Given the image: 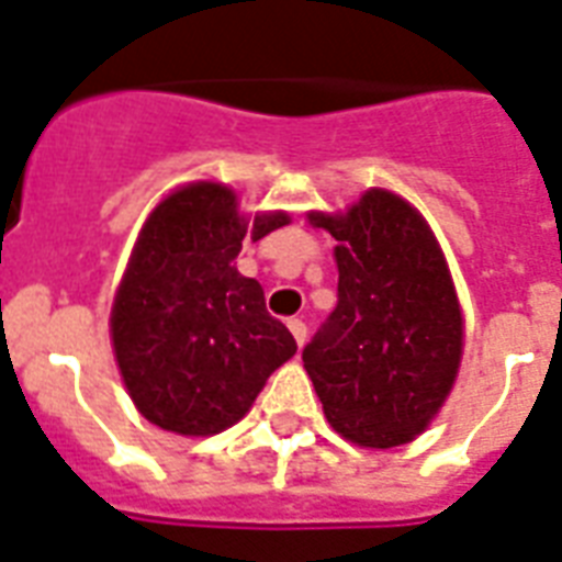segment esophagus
<instances>
[{"instance_id": "1", "label": "esophagus", "mask_w": 562, "mask_h": 562, "mask_svg": "<svg viewBox=\"0 0 562 562\" xmlns=\"http://www.w3.org/2000/svg\"><path fill=\"white\" fill-rule=\"evenodd\" d=\"M289 329H291V336H294V341L303 348V345H306V324H303L300 318H289Z\"/></svg>"}]
</instances>
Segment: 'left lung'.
<instances>
[{
  "instance_id": "1",
  "label": "left lung",
  "mask_w": 562,
  "mask_h": 562,
  "mask_svg": "<svg viewBox=\"0 0 562 562\" xmlns=\"http://www.w3.org/2000/svg\"><path fill=\"white\" fill-rule=\"evenodd\" d=\"M338 241V303L303 348L324 413L366 448L422 434L460 368L462 318L422 214L368 191L348 214H312Z\"/></svg>"
}]
</instances>
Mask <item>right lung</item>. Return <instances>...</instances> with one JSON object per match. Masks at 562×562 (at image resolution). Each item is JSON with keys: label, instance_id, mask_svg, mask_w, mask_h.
<instances>
[{"label": "right lung", "instance_id": "obj_1", "mask_svg": "<svg viewBox=\"0 0 562 562\" xmlns=\"http://www.w3.org/2000/svg\"><path fill=\"white\" fill-rule=\"evenodd\" d=\"M289 224H247L229 188L200 182L149 214L111 310V338L128 395L147 422L212 436L250 409L265 380L297 353L289 327L265 310L262 285L235 256Z\"/></svg>", "mask_w": 562, "mask_h": 562}]
</instances>
